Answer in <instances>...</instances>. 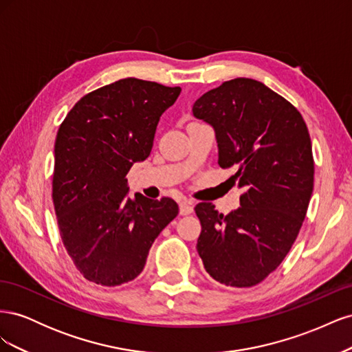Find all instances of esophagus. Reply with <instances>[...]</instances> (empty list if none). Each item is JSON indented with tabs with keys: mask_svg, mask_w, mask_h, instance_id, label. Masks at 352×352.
Masks as SVG:
<instances>
[{
	"mask_svg": "<svg viewBox=\"0 0 352 352\" xmlns=\"http://www.w3.org/2000/svg\"><path fill=\"white\" fill-rule=\"evenodd\" d=\"M179 211H180V214L182 216H188V214H190V212L194 211V207H192V202H189V201H182L179 204Z\"/></svg>",
	"mask_w": 352,
	"mask_h": 352,
	"instance_id": "34e87169",
	"label": "esophagus"
}]
</instances>
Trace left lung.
Wrapping results in <instances>:
<instances>
[{"label": "left lung", "mask_w": 352, "mask_h": 352, "mask_svg": "<svg viewBox=\"0 0 352 352\" xmlns=\"http://www.w3.org/2000/svg\"><path fill=\"white\" fill-rule=\"evenodd\" d=\"M192 113L214 127L219 164L243 189L226 216L197 204V251L212 279L251 287L279 267L302 226L314 186L310 133L289 101L248 78L206 92Z\"/></svg>", "instance_id": "1"}]
</instances>
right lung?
<instances>
[{
    "instance_id": "1",
    "label": "right lung",
    "mask_w": 352,
    "mask_h": 352,
    "mask_svg": "<svg viewBox=\"0 0 352 352\" xmlns=\"http://www.w3.org/2000/svg\"><path fill=\"white\" fill-rule=\"evenodd\" d=\"M180 91L120 79L82 97L58 127L52 201L63 245L89 282L133 280L160 232L177 216L172 198H131L126 175L150 155L160 116Z\"/></svg>"
}]
</instances>
